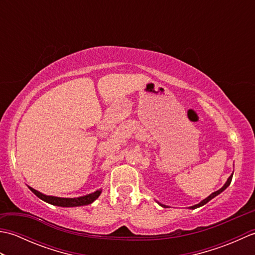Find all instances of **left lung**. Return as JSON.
Instances as JSON below:
<instances>
[{
	"label": "left lung",
	"mask_w": 255,
	"mask_h": 255,
	"mask_svg": "<svg viewBox=\"0 0 255 255\" xmlns=\"http://www.w3.org/2000/svg\"><path fill=\"white\" fill-rule=\"evenodd\" d=\"M232 175H234V173H232V174L228 177V180H227V182L224 184V186L221 187L220 189H218V191H216V192H214V193H211L208 197H206L205 199H203L202 202L200 203H198V204H196V205H194V206H191V207H188L189 209H195V208H198V207H202V206H204L205 204H207L209 200H211L213 198H215L216 196H217V195H219L220 193H223L225 189L228 187L229 185H230V183H231V180H232ZM158 203L160 206H162V207H167V206H165V205H163V204H161V203H159V202H156Z\"/></svg>",
	"instance_id": "left-lung-1"
}]
</instances>
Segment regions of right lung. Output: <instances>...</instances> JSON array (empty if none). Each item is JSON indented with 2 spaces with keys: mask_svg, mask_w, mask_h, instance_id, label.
<instances>
[{
  "mask_svg": "<svg viewBox=\"0 0 255 255\" xmlns=\"http://www.w3.org/2000/svg\"><path fill=\"white\" fill-rule=\"evenodd\" d=\"M30 191L34 193L38 198H40L44 202L59 206V207H79V206H85L92 204L95 199L99 198V196L102 193V188L97 189L94 193H91L85 195V196H80V197H74V198H64V197H57V196H49V195H45L40 192L36 191L35 188L28 186Z\"/></svg>",
  "mask_w": 255,
  "mask_h": 255,
  "instance_id": "right-lung-1",
  "label": "right lung"
}]
</instances>
